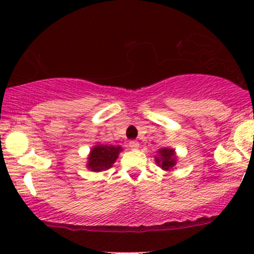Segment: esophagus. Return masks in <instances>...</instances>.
Masks as SVG:
<instances>
[{
    "label": "esophagus",
    "mask_w": 254,
    "mask_h": 254,
    "mask_svg": "<svg viewBox=\"0 0 254 254\" xmlns=\"http://www.w3.org/2000/svg\"><path fill=\"white\" fill-rule=\"evenodd\" d=\"M129 146L130 148H132V150H137V148L140 147V143L135 141V140H131V141H129Z\"/></svg>",
    "instance_id": "1"
}]
</instances>
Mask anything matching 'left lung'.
<instances>
[{
	"instance_id": "left-lung-1",
	"label": "left lung",
	"mask_w": 254,
	"mask_h": 254,
	"mask_svg": "<svg viewBox=\"0 0 254 254\" xmlns=\"http://www.w3.org/2000/svg\"><path fill=\"white\" fill-rule=\"evenodd\" d=\"M158 153L160 155L158 157H156V163L165 171L172 170L176 166L177 161L175 150L173 148H161Z\"/></svg>"
}]
</instances>
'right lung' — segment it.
<instances>
[{
  "mask_svg": "<svg viewBox=\"0 0 254 254\" xmlns=\"http://www.w3.org/2000/svg\"><path fill=\"white\" fill-rule=\"evenodd\" d=\"M123 148L120 146H108V145H97L91 150L88 156V163L87 168L93 172H102V171L109 170L113 163L117 161L118 155Z\"/></svg>",
  "mask_w": 254,
  "mask_h": 254,
  "instance_id": "1",
  "label": "right lung"
}]
</instances>
